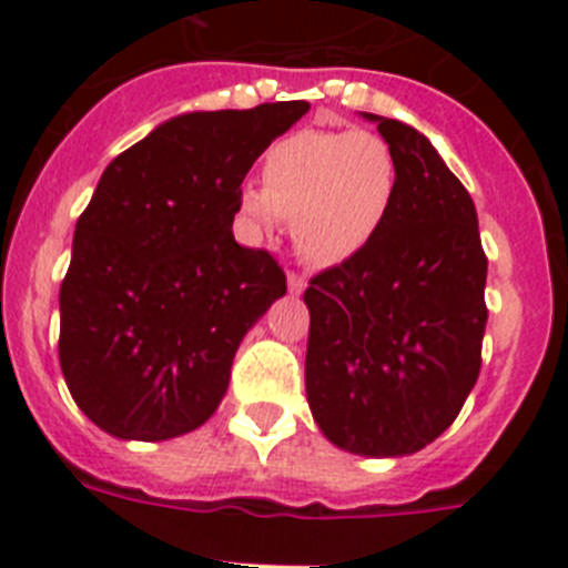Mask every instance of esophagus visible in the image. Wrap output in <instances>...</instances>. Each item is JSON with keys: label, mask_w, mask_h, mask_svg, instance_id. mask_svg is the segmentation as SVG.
<instances>
[{"label": "esophagus", "mask_w": 568, "mask_h": 568, "mask_svg": "<svg viewBox=\"0 0 568 568\" xmlns=\"http://www.w3.org/2000/svg\"><path fill=\"white\" fill-rule=\"evenodd\" d=\"M288 291H291V294H303V291H305L303 274H288Z\"/></svg>", "instance_id": "obj_1"}]
</instances>
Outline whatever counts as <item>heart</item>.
Instances as JSON below:
<instances>
[{
    "label": "heart",
    "mask_w": 568,
    "mask_h": 568,
    "mask_svg": "<svg viewBox=\"0 0 568 568\" xmlns=\"http://www.w3.org/2000/svg\"><path fill=\"white\" fill-rule=\"evenodd\" d=\"M263 186L240 189V223L252 237L291 217L296 254L316 268L371 246L396 203V155L373 132L300 130L263 155Z\"/></svg>",
    "instance_id": "heart-1"
}]
</instances>
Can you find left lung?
Masks as SVG:
<instances>
[{"label":"left lung","mask_w":568,"mask_h":568,"mask_svg":"<svg viewBox=\"0 0 568 568\" xmlns=\"http://www.w3.org/2000/svg\"><path fill=\"white\" fill-rule=\"evenodd\" d=\"M396 155V203L371 246L316 274L305 396L322 436L398 458L436 442L473 390L487 257L467 189L418 130L362 112Z\"/></svg>","instance_id":"left-lung-1"}]
</instances>
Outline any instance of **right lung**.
<instances>
[{
	"mask_svg": "<svg viewBox=\"0 0 568 568\" xmlns=\"http://www.w3.org/2000/svg\"><path fill=\"white\" fill-rule=\"evenodd\" d=\"M308 106L183 112L104 170L59 294L61 373L95 427L166 442L217 410L240 342L285 294L277 260L234 240L240 183Z\"/></svg>",
	"mask_w": 568,
	"mask_h": 568,
	"instance_id": "1",
	"label": "right lung"
}]
</instances>
